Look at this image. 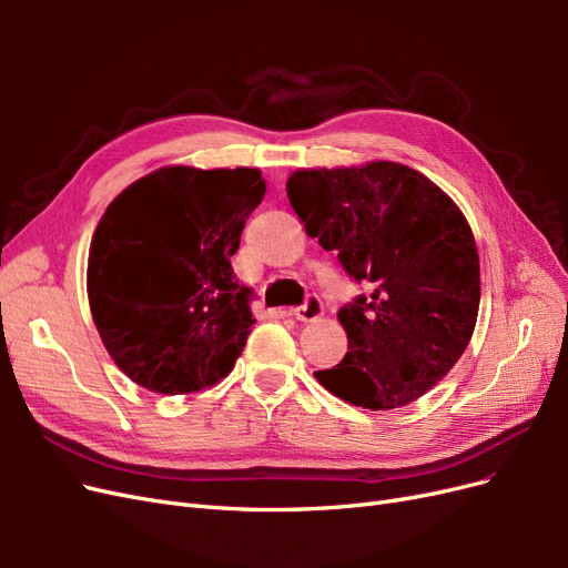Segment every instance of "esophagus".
<instances>
[{"label":"esophagus","instance_id":"34e87169","mask_svg":"<svg viewBox=\"0 0 568 568\" xmlns=\"http://www.w3.org/2000/svg\"><path fill=\"white\" fill-rule=\"evenodd\" d=\"M294 315L298 322H317L324 315V305L317 296H307L305 303L301 307H296Z\"/></svg>","mask_w":568,"mask_h":568}]
</instances>
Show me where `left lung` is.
<instances>
[{
	"label": "left lung",
	"instance_id": "obj_1",
	"mask_svg": "<svg viewBox=\"0 0 568 568\" xmlns=\"http://www.w3.org/2000/svg\"><path fill=\"white\" fill-rule=\"evenodd\" d=\"M286 194L305 234L374 284L338 311L348 353L315 379L372 412L415 403L457 365L476 326L480 270L467 217L419 170L393 161L303 168Z\"/></svg>",
	"mask_w": 568,
	"mask_h": 568
}]
</instances>
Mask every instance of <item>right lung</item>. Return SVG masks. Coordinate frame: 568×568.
<instances>
[{
    "label": "right lung",
    "mask_w": 568,
    "mask_h": 568,
    "mask_svg": "<svg viewBox=\"0 0 568 568\" xmlns=\"http://www.w3.org/2000/svg\"><path fill=\"white\" fill-rule=\"evenodd\" d=\"M263 196L257 168L165 165L109 203L88 298L101 343L134 384L184 395L234 369L255 320L230 257Z\"/></svg>",
    "instance_id": "1"
}]
</instances>
